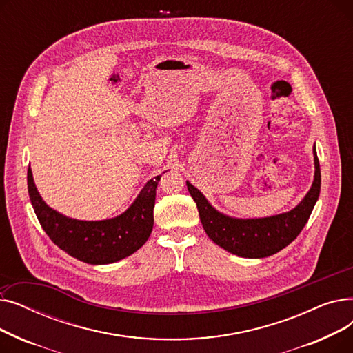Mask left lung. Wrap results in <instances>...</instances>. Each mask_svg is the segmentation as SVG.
<instances>
[{
  "instance_id": "8db88e82",
  "label": "left lung",
  "mask_w": 353,
  "mask_h": 353,
  "mask_svg": "<svg viewBox=\"0 0 353 353\" xmlns=\"http://www.w3.org/2000/svg\"><path fill=\"white\" fill-rule=\"evenodd\" d=\"M314 179L310 190L294 209L269 217L237 219L216 210L203 193L186 181L196 201L201 225L213 242L240 257L262 259L285 249L298 237L316 205L321 193V167L313 147Z\"/></svg>"
}]
</instances>
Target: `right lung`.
<instances>
[{"instance_id": "obj_1", "label": "right lung", "mask_w": 353, "mask_h": 353, "mask_svg": "<svg viewBox=\"0 0 353 353\" xmlns=\"http://www.w3.org/2000/svg\"><path fill=\"white\" fill-rule=\"evenodd\" d=\"M161 176L148 180L124 213L105 220H77L51 209L35 188L28 167V194L41 228L61 250L88 265H108L137 252L153 230L156 189Z\"/></svg>"}]
</instances>
